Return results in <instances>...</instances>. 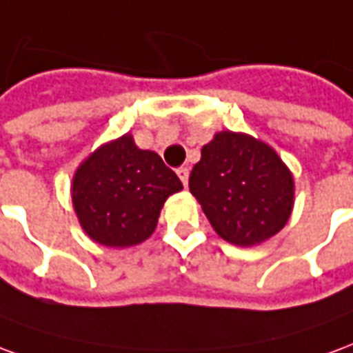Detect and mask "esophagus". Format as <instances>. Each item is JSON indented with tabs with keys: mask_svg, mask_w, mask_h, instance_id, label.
Wrapping results in <instances>:
<instances>
[{
	"mask_svg": "<svg viewBox=\"0 0 353 353\" xmlns=\"http://www.w3.org/2000/svg\"><path fill=\"white\" fill-rule=\"evenodd\" d=\"M176 174H179V179H181L182 184H184V188H186V186H188V176H190L188 167H181V169H176Z\"/></svg>",
	"mask_w": 353,
	"mask_h": 353,
	"instance_id": "obj_1",
	"label": "esophagus"
}]
</instances>
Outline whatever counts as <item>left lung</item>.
<instances>
[{"label":"left lung","mask_w":353,"mask_h":353,"mask_svg":"<svg viewBox=\"0 0 353 353\" xmlns=\"http://www.w3.org/2000/svg\"><path fill=\"white\" fill-rule=\"evenodd\" d=\"M190 192L212 230L228 243L252 247L281 232L294 205L291 169L266 142L221 131L201 148Z\"/></svg>","instance_id":"1"}]
</instances>
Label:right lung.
Listing matches in <instances>:
<instances>
[{
    "mask_svg": "<svg viewBox=\"0 0 353 353\" xmlns=\"http://www.w3.org/2000/svg\"><path fill=\"white\" fill-rule=\"evenodd\" d=\"M182 182L131 132L91 152L72 179V203L81 228L97 243L123 249L146 241L167 197Z\"/></svg>",
    "mask_w": 353,
    "mask_h": 353,
    "instance_id": "obj_1",
    "label": "right lung"
}]
</instances>
